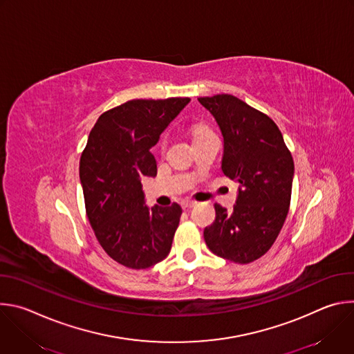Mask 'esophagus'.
<instances>
[{"label": "esophagus", "mask_w": 354, "mask_h": 354, "mask_svg": "<svg viewBox=\"0 0 354 354\" xmlns=\"http://www.w3.org/2000/svg\"><path fill=\"white\" fill-rule=\"evenodd\" d=\"M196 205H197V201H194V200H183L182 201V209H192Z\"/></svg>", "instance_id": "1"}]
</instances>
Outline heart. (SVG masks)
Listing matches in <instances>:
<instances>
[{"instance_id":"1","label":"heart","mask_w":354,"mask_h":354,"mask_svg":"<svg viewBox=\"0 0 354 354\" xmlns=\"http://www.w3.org/2000/svg\"><path fill=\"white\" fill-rule=\"evenodd\" d=\"M207 131H210V130H209L207 127H205V126H201V124H196V126L193 127V134H194V137L205 134V133H207Z\"/></svg>"}]
</instances>
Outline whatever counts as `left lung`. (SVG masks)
<instances>
[{
	"mask_svg": "<svg viewBox=\"0 0 354 354\" xmlns=\"http://www.w3.org/2000/svg\"><path fill=\"white\" fill-rule=\"evenodd\" d=\"M223 136L221 171L238 182L234 209L214 205L216 220L205 228L214 255L235 263L263 257L288 213L294 162L276 123L232 95L198 97Z\"/></svg>",
	"mask_w": 354,
	"mask_h": 354,
	"instance_id": "8db88e82",
	"label": "left lung"
}]
</instances>
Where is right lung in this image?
<instances>
[{
	"label": "right lung",
	"instance_id": "right-lung-1",
	"mask_svg": "<svg viewBox=\"0 0 354 354\" xmlns=\"http://www.w3.org/2000/svg\"><path fill=\"white\" fill-rule=\"evenodd\" d=\"M189 97L134 99L96 120L80 161L88 220L106 254L130 269H147L169 254L182 209L148 207L142 176H157L151 154Z\"/></svg>",
	"mask_w": 354,
	"mask_h": 354
}]
</instances>
